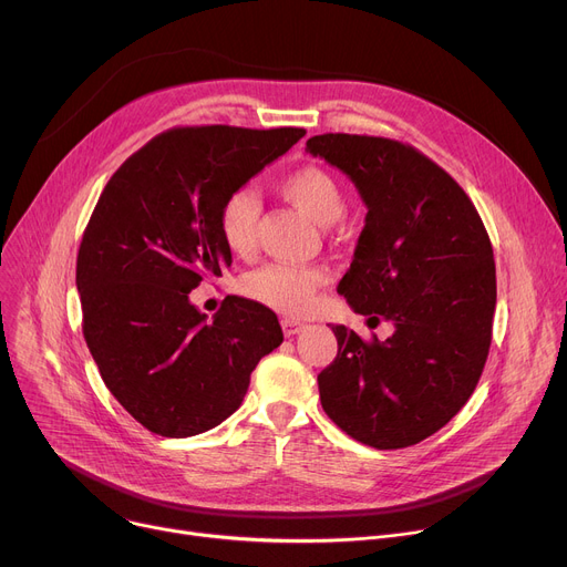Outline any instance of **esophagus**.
<instances>
[{"instance_id":"34e87169","label":"esophagus","mask_w":567,"mask_h":567,"mask_svg":"<svg viewBox=\"0 0 567 567\" xmlns=\"http://www.w3.org/2000/svg\"><path fill=\"white\" fill-rule=\"evenodd\" d=\"M280 326H282V332H285L287 337L298 334V332L306 330V323H303V321H296V319H282Z\"/></svg>"}]
</instances>
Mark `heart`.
I'll use <instances>...</instances> for the list:
<instances>
[{
	"label": "heart",
	"instance_id": "b5f03b06",
	"mask_svg": "<svg viewBox=\"0 0 567 567\" xmlns=\"http://www.w3.org/2000/svg\"><path fill=\"white\" fill-rule=\"evenodd\" d=\"M278 192L296 209L321 225L334 223L344 214V194L339 182L321 166L306 164L289 171ZM259 200L250 188H237L223 200L218 212V233L230 252L246 257L257 244ZM323 271L315 267H289V264H267L241 282V289L255 303L267 306L282 315H303L310 310L317 289L323 285Z\"/></svg>",
	"mask_w": 567,
	"mask_h": 567
}]
</instances>
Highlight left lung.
I'll use <instances>...</instances> for the list:
<instances>
[{"mask_svg":"<svg viewBox=\"0 0 567 567\" xmlns=\"http://www.w3.org/2000/svg\"><path fill=\"white\" fill-rule=\"evenodd\" d=\"M308 150L347 173L367 205L337 291L371 328L394 323L385 342L332 326L337 358L317 379L321 405L362 444H417L467 403L483 373L497 303L493 244L461 184L417 147L319 134Z\"/></svg>","mask_w":567,"mask_h":567,"instance_id":"8db88e82","label":"left lung"}]
</instances>
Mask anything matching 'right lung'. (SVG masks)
<instances>
[{"label":"right lung","mask_w":567,"mask_h":567,"mask_svg":"<svg viewBox=\"0 0 567 567\" xmlns=\"http://www.w3.org/2000/svg\"><path fill=\"white\" fill-rule=\"evenodd\" d=\"M306 136L303 127H173L111 175L78 252L84 339L109 392L164 437L218 426L257 362L282 344L278 317L228 296L207 319L188 300L233 252L223 200Z\"/></svg>","instance_id":"1"}]
</instances>
